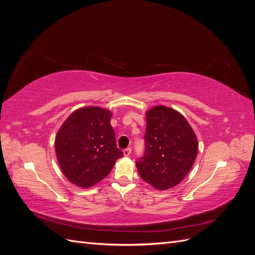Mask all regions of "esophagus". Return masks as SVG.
Returning <instances> with one entry per match:
<instances>
[{"label": "esophagus", "mask_w": 255, "mask_h": 255, "mask_svg": "<svg viewBox=\"0 0 255 255\" xmlns=\"http://www.w3.org/2000/svg\"><path fill=\"white\" fill-rule=\"evenodd\" d=\"M130 152H132V149H130V148H127V149L123 150V154H125V156H129Z\"/></svg>", "instance_id": "1"}]
</instances>
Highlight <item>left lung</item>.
Listing matches in <instances>:
<instances>
[{"mask_svg": "<svg viewBox=\"0 0 255 255\" xmlns=\"http://www.w3.org/2000/svg\"><path fill=\"white\" fill-rule=\"evenodd\" d=\"M144 154L136 161L141 179L158 190L181 183L198 154L197 136L183 116L167 106L146 112Z\"/></svg>", "mask_w": 255, "mask_h": 255, "instance_id": "1", "label": "left lung"}]
</instances>
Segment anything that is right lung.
I'll use <instances>...</instances> for the list:
<instances>
[{"label": "right lung", "mask_w": 255, "mask_h": 255, "mask_svg": "<svg viewBox=\"0 0 255 255\" xmlns=\"http://www.w3.org/2000/svg\"><path fill=\"white\" fill-rule=\"evenodd\" d=\"M112 113L97 106L73 112L60 127L55 151L61 171L83 188L94 186L123 156L111 126Z\"/></svg>", "instance_id": "1"}]
</instances>
